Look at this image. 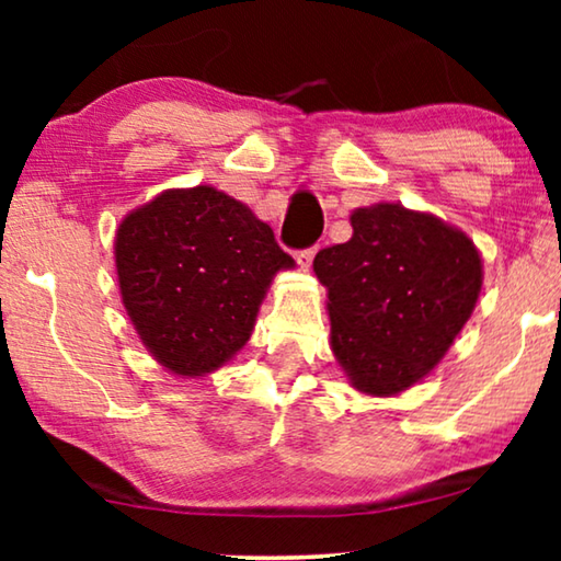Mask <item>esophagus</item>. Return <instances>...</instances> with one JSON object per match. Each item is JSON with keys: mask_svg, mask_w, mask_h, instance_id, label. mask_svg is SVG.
<instances>
[{"mask_svg": "<svg viewBox=\"0 0 561 561\" xmlns=\"http://www.w3.org/2000/svg\"><path fill=\"white\" fill-rule=\"evenodd\" d=\"M313 255H317V248H306V250H298L294 257H296V263L301 265V267H309Z\"/></svg>", "mask_w": 561, "mask_h": 561, "instance_id": "1", "label": "esophagus"}]
</instances>
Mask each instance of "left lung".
Here are the masks:
<instances>
[{
	"instance_id": "8db88e82",
	"label": "left lung",
	"mask_w": 561,
	"mask_h": 561,
	"mask_svg": "<svg viewBox=\"0 0 561 561\" xmlns=\"http://www.w3.org/2000/svg\"><path fill=\"white\" fill-rule=\"evenodd\" d=\"M329 290L332 350L350 382L393 396L451 347L482 286L472 240L432 214L375 204L352 214V240L313 257Z\"/></svg>"
}]
</instances>
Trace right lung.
<instances>
[{
    "mask_svg": "<svg viewBox=\"0 0 561 561\" xmlns=\"http://www.w3.org/2000/svg\"><path fill=\"white\" fill-rule=\"evenodd\" d=\"M114 260L142 344L188 378L244 347L273 275L294 267L265 221L211 186L165 191L127 214Z\"/></svg>",
    "mask_w": 561,
    "mask_h": 561,
    "instance_id": "1",
    "label": "right lung"
}]
</instances>
